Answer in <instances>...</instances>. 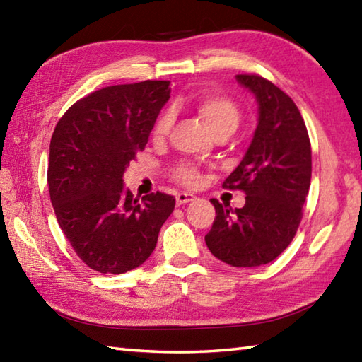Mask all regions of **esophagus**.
I'll return each mask as SVG.
<instances>
[{"instance_id": "1", "label": "esophagus", "mask_w": 362, "mask_h": 362, "mask_svg": "<svg viewBox=\"0 0 362 362\" xmlns=\"http://www.w3.org/2000/svg\"><path fill=\"white\" fill-rule=\"evenodd\" d=\"M194 199H196V196L192 194V193H177V194H175V203H177V206L192 203V201H194Z\"/></svg>"}]
</instances>
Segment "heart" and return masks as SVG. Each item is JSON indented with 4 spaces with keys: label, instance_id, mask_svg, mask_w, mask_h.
Returning <instances> with one entry per match:
<instances>
[{
    "label": "heart",
    "instance_id": "b5f03b06",
    "mask_svg": "<svg viewBox=\"0 0 362 362\" xmlns=\"http://www.w3.org/2000/svg\"><path fill=\"white\" fill-rule=\"evenodd\" d=\"M193 112L204 122L214 137L231 136L243 121V112L235 100L220 94H204L193 102ZM170 129V115L163 113L153 127V139L163 140ZM174 180L182 185L196 187L201 182V173L192 164H180L173 170Z\"/></svg>",
    "mask_w": 362,
    "mask_h": 362
}]
</instances>
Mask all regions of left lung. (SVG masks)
Instances as JSON below:
<instances>
[{
    "label": "left lung",
    "mask_w": 362,
    "mask_h": 362,
    "mask_svg": "<svg viewBox=\"0 0 362 362\" xmlns=\"http://www.w3.org/2000/svg\"><path fill=\"white\" fill-rule=\"evenodd\" d=\"M259 103V124L249 148L223 188L246 193L231 211L217 199L206 244L218 260L238 268L273 262L289 246L302 220L311 182V145L293 100L259 75H236Z\"/></svg>",
    "instance_id": "8db88e82"
}]
</instances>
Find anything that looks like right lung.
<instances>
[{
  "instance_id": "obj_1",
  "label": "right lung",
  "mask_w": 362,
  "mask_h": 362,
  "mask_svg": "<svg viewBox=\"0 0 362 362\" xmlns=\"http://www.w3.org/2000/svg\"><path fill=\"white\" fill-rule=\"evenodd\" d=\"M169 81L108 86L79 99L54 129L47 185L59 226L90 269L121 274L142 265L156 247L174 196L136 199L122 174L145 148Z\"/></svg>"
}]
</instances>
